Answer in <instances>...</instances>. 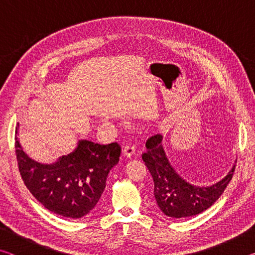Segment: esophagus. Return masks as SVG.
I'll use <instances>...</instances> for the list:
<instances>
[{
  "label": "esophagus",
  "mask_w": 255,
  "mask_h": 255,
  "mask_svg": "<svg viewBox=\"0 0 255 255\" xmlns=\"http://www.w3.org/2000/svg\"><path fill=\"white\" fill-rule=\"evenodd\" d=\"M135 150H136L135 144H133L132 141H129V143H127L126 146H125L124 155H125V156H127V157H130L131 155L135 153Z\"/></svg>",
  "instance_id": "esophagus-1"
}]
</instances>
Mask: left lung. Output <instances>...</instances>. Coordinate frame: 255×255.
Here are the masks:
<instances>
[{
    "instance_id": "obj_1",
    "label": "left lung",
    "mask_w": 255,
    "mask_h": 255,
    "mask_svg": "<svg viewBox=\"0 0 255 255\" xmlns=\"http://www.w3.org/2000/svg\"><path fill=\"white\" fill-rule=\"evenodd\" d=\"M162 135H154L146 141L143 161L152 174L154 196L158 208L172 218L192 217L208 209L223 195L231 182L235 165L219 182L210 187H197L184 181L167 159L162 145Z\"/></svg>"
}]
</instances>
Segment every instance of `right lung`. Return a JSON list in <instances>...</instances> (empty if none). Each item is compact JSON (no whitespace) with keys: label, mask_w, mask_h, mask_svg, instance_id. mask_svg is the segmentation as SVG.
I'll return each mask as SVG.
<instances>
[{"label":"right lung","mask_w":255,"mask_h":255,"mask_svg":"<svg viewBox=\"0 0 255 255\" xmlns=\"http://www.w3.org/2000/svg\"><path fill=\"white\" fill-rule=\"evenodd\" d=\"M19 126V124H18ZM15 155L25 187L51 213L67 218L89 214L100 199L110 170L119 162L118 143L80 140L75 150L53 164H41L23 152L15 128Z\"/></svg>","instance_id":"right-lung-1"}]
</instances>
